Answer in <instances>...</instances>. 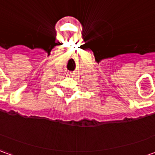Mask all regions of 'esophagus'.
Here are the masks:
<instances>
[{
    "instance_id": "esophagus-1",
    "label": "esophagus",
    "mask_w": 155,
    "mask_h": 155,
    "mask_svg": "<svg viewBox=\"0 0 155 155\" xmlns=\"http://www.w3.org/2000/svg\"><path fill=\"white\" fill-rule=\"evenodd\" d=\"M67 75L68 76H73V75H74V73H72V72H68Z\"/></svg>"
}]
</instances>
